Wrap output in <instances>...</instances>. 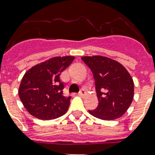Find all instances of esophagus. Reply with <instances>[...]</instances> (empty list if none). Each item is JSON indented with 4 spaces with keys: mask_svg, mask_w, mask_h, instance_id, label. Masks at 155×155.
<instances>
[{
    "mask_svg": "<svg viewBox=\"0 0 155 155\" xmlns=\"http://www.w3.org/2000/svg\"><path fill=\"white\" fill-rule=\"evenodd\" d=\"M85 95H86V92H85L84 90H81V91L79 92V96H80V97H84Z\"/></svg>",
    "mask_w": 155,
    "mask_h": 155,
    "instance_id": "1",
    "label": "esophagus"
}]
</instances>
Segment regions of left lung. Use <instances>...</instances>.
<instances>
[{
  "instance_id": "obj_1",
  "label": "left lung",
  "mask_w": 155,
  "mask_h": 155,
  "mask_svg": "<svg viewBox=\"0 0 155 155\" xmlns=\"http://www.w3.org/2000/svg\"><path fill=\"white\" fill-rule=\"evenodd\" d=\"M95 80L97 98L96 109L88 111L101 120L120 118L130 108L134 96V84L126 68L119 62L104 56H84Z\"/></svg>"
}]
</instances>
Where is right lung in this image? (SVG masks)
<instances>
[{"label":"right lung","instance_id":"obj_1","mask_svg":"<svg viewBox=\"0 0 155 155\" xmlns=\"http://www.w3.org/2000/svg\"><path fill=\"white\" fill-rule=\"evenodd\" d=\"M74 58V56L53 57L25 73L18 95L30 114L40 120H48L67 113L71 97L63 95L64 86L59 76Z\"/></svg>","mask_w":155,"mask_h":155}]
</instances>
